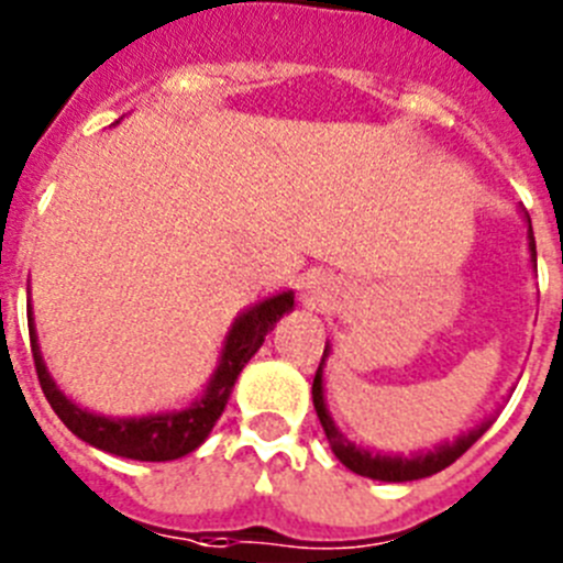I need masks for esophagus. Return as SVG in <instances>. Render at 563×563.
Here are the masks:
<instances>
[{"label":"esophagus","mask_w":563,"mask_h":563,"mask_svg":"<svg viewBox=\"0 0 563 563\" xmlns=\"http://www.w3.org/2000/svg\"><path fill=\"white\" fill-rule=\"evenodd\" d=\"M332 290H335V287L332 285H327L324 278H312V282H307L305 285V298H307V305H312V307H324V305H330L332 301Z\"/></svg>","instance_id":"esophagus-1"}]
</instances>
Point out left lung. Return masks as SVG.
Wrapping results in <instances>:
<instances>
[{"label":"left lung","mask_w":563,"mask_h":563,"mask_svg":"<svg viewBox=\"0 0 563 563\" xmlns=\"http://www.w3.org/2000/svg\"><path fill=\"white\" fill-rule=\"evenodd\" d=\"M527 217V213H525ZM527 239H530V258L536 262V239H533V225H530V217H527ZM330 350V346H327ZM324 350V357H327ZM324 357H321V366L316 372V380H312V406H316V415L324 426V434L330 440V449L343 465L355 471L361 476H369V479H380V482H411V479H426V476L437 474L442 467H449L451 462L460 460L476 440L487 431L490 422H482L479 429L467 431V434L456 437L454 442H440L434 451H426V454H415V456H389V454H372L366 449H357L355 442H350L346 437L338 431L335 420L327 411L324 402Z\"/></svg>","instance_id":"obj_1"}]
</instances>
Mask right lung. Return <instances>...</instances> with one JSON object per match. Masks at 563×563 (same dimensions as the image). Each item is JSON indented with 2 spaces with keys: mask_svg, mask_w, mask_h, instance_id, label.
Returning a JSON list of instances; mask_svg holds the SVG:
<instances>
[{
  "mask_svg": "<svg viewBox=\"0 0 563 563\" xmlns=\"http://www.w3.org/2000/svg\"><path fill=\"white\" fill-rule=\"evenodd\" d=\"M292 310V290L278 292V296L258 301L256 307L245 310L233 321L225 335L220 366L213 369L206 391L194 402H188L180 411H163V415L146 417H103L81 409L69 400L56 380L49 377L44 366L42 350H38L36 324H33V310L27 305V327H30V350L36 361V375L42 383V391L53 406L62 422L78 440L96 445L114 456L141 462H168L191 454L206 442L211 429L217 426L220 415L225 411V402L233 391L239 372L245 369V363L258 352L265 343V335L273 330L278 318Z\"/></svg>",
  "mask_w": 563,
  "mask_h": 563,
  "instance_id": "obj_1",
  "label": "right lung"
}]
</instances>
